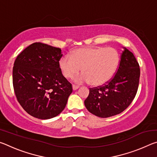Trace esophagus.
<instances>
[{"label":"esophagus","instance_id":"obj_1","mask_svg":"<svg viewBox=\"0 0 157 157\" xmlns=\"http://www.w3.org/2000/svg\"><path fill=\"white\" fill-rule=\"evenodd\" d=\"M79 86H77V85H73V89L74 90V91H75V90H77L78 89H79Z\"/></svg>","mask_w":157,"mask_h":157}]
</instances>
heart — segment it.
<instances>
[{"label":"heart","instance_id":"obj_1","mask_svg":"<svg viewBox=\"0 0 157 157\" xmlns=\"http://www.w3.org/2000/svg\"><path fill=\"white\" fill-rule=\"evenodd\" d=\"M121 62L118 50L112 47L79 48L65 55L59 61V68L66 78L78 75L82 68V75L75 78L78 83L89 82L101 86L109 82L118 71Z\"/></svg>","mask_w":157,"mask_h":157}]
</instances>
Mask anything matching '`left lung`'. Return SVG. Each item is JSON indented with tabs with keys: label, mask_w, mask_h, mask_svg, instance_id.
Masks as SVG:
<instances>
[{
	"label": "left lung",
	"mask_w": 157,
	"mask_h": 157,
	"mask_svg": "<svg viewBox=\"0 0 157 157\" xmlns=\"http://www.w3.org/2000/svg\"><path fill=\"white\" fill-rule=\"evenodd\" d=\"M140 68L136 57L124 48L115 75L107 83L89 89L84 100L89 112L100 118L121 113L134 99L139 88Z\"/></svg>",
	"instance_id": "1"
}]
</instances>
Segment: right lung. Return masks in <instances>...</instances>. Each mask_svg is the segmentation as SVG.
<instances>
[{
	"label": "right lung",
	"mask_w": 157,
	"mask_h": 157,
	"mask_svg": "<svg viewBox=\"0 0 157 157\" xmlns=\"http://www.w3.org/2000/svg\"><path fill=\"white\" fill-rule=\"evenodd\" d=\"M59 48L36 42L16 59L13 86L18 102L26 112L39 119L54 118L62 112L73 92L62 75Z\"/></svg>",
	"instance_id": "right-lung-1"
}]
</instances>
